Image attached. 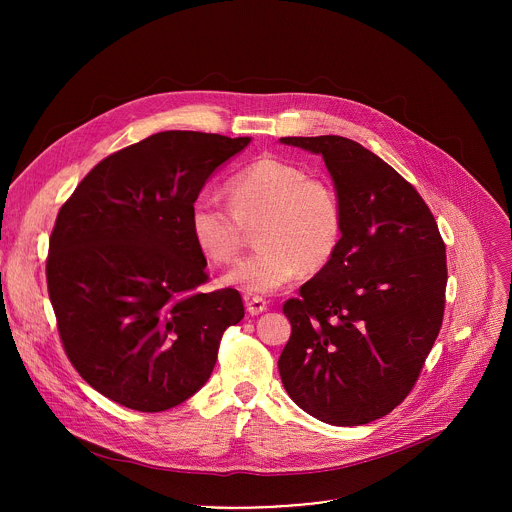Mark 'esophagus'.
Returning a JSON list of instances; mask_svg holds the SVG:
<instances>
[{
	"label": "esophagus",
	"mask_w": 512,
	"mask_h": 512,
	"mask_svg": "<svg viewBox=\"0 0 512 512\" xmlns=\"http://www.w3.org/2000/svg\"><path fill=\"white\" fill-rule=\"evenodd\" d=\"M245 304H247V312L251 314V316H259L261 312H265L267 310V302L263 300V298H259V296H253V298H245Z\"/></svg>",
	"instance_id": "1"
}]
</instances>
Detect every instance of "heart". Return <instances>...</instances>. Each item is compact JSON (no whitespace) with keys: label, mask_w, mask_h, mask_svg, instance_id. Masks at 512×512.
Here are the masks:
<instances>
[{"label":"heart","mask_w":512,"mask_h":512,"mask_svg":"<svg viewBox=\"0 0 512 512\" xmlns=\"http://www.w3.org/2000/svg\"><path fill=\"white\" fill-rule=\"evenodd\" d=\"M227 192L231 206L200 194L188 214L196 247L218 265L239 259L247 229L259 223L255 239L261 249L229 271L225 283L269 294L300 271L324 269L336 255L342 241V204L328 180L263 156L237 170Z\"/></svg>","instance_id":"heart-1"}]
</instances>
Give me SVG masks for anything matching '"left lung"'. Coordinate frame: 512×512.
Returning a JSON list of instances; mask_svg holds the SVG:
<instances>
[{
  "mask_svg": "<svg viewBox=\"0 0 512 512\" xmlns=\"http://www.w3.org/2000/svg\"><path fill=\"white\" fill-rule=\"evenodd\" d=\"M320 154L342 204L332 261L283 304L287 395L332 425L391 413L415 387L446 308V245L419 192L340 135L281 137Z\"/></svg>",
  "mask_w": 512,
  "mask_h": 512,
  "instance_id": "left-lung-1",
  "label": "left lung"
}]
</instances>
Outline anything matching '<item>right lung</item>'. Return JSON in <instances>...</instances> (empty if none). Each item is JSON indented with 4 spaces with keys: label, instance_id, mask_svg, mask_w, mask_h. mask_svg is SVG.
<instances>
[{
    "label": "right lung",
    "instance_id": "add662e5",
    "mask_svg": "<svg viewBox=\"0 0 512 512\" xmlns=\"http://www.w3.org/2000/svg\"><path fill=\"white\" fill-rule=\"evenodd\" d=\"M251 137L162 131L101 160L60 206L46 281L62 348L107 399L143 413L184 403L210 377L233 287L208 281L188 214L208 176Z\"/></svg>",
    "mask_w": 512,
    "mask_h": 512
}]
</instances>
